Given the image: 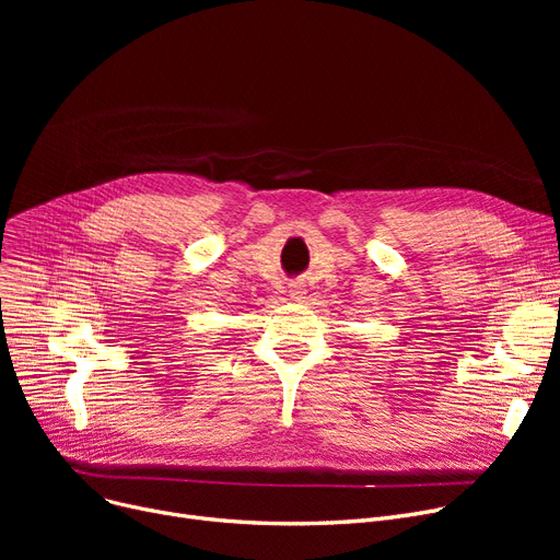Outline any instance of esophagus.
<instances>
[{"instance_id": "esophagus-1", "label": "esophagus", "mask_w": 560, "mask_h": 560, "mask_svg": "<svg viewBox=\"0 0 560 560\" xmlns=\"http://www.w3.org/2000/svg\"><path fill=\"white\" fill-rule=\"evenodd\" d=\"M290 295H292V298H295V300H300V298H302V288H300V285H295V288H292V290H290Z\"/></svg>"}]
</instances>
